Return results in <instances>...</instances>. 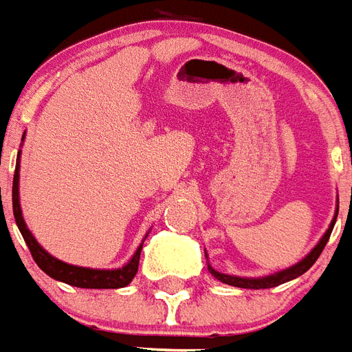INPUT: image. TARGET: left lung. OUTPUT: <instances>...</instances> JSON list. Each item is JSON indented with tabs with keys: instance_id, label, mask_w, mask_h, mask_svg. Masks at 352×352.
<instances>
[{
	"instance_id": "left-lung-1",
	"label": "left lung",
	"mask_w": 352,
	"mask_h": 352,
	"mask_svg": "<svg viewBox=\"0 0 352 352\" xmlns=\"http://www.w3.org/2000/svg\"><path fill=\"white\" fill-rule=\"evenodd\" d=\"M338 212H340V199H338V204H336V214H333V220L330 221V226L326 229V233L320 236V241L315 244V248L309 252L307 256L300 260L298 263H294L292 267H286L283 271H276V273H271V275L265 276H236V275H226V273H220L216 269L212 267L208 263V271L214 278H218L220 283L229 284V286H236V288H248V290H263V288H273V286H278V284L288 283V280H294L301 276L305 271L313 267V263L318 260V256L322 254L324 246L328 243V239L331 235V229L336 226V218H338ZM204 256L208 260V254L204 250Z\"/></svg>"
}]
</instances>
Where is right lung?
<instances>
[{"instance_id":"obj_1","label":"right lung","mask_w":352,"mask_h":352,"mask_svg":"<svg viewBox=\"0 0 352 352\" xmlns=\"http://www.w3.org/2000/svg\"><path fill=\"white\" fill-rule=\"evenodd\" d=\"M26 134V132H24ZM24 142V136H22ZM21 149H19V155H16V168H14V178H12V214H14V221L21 229L24 241L28 244L30 252L34 256V260L39 265L41 271H45L47 275L54 278V280H60L69 286H77V288H94V290H108V288H124L129 286L134 275L138 273V263H140V252L144 246V241L140 246L136 248V252L132 254V258L123 267L117 269H92V267H79V265H72L66 261L58 260L51 256L49 252L45 250L41 244L37 243L36 236L32 235V231L24 221L21 208V191H19V182H21ZM1 210H3V204H1Z\"/></svg>"}]
</instances>
